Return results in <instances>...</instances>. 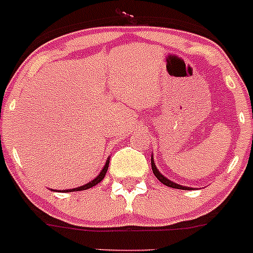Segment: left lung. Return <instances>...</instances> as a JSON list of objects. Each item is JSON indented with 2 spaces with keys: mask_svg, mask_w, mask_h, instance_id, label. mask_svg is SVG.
<instances>
[{
  "mask_svg": "<svg viewBox=\"0 0 253 253\" xmlns=\"http://www.w3.org/2000/svg\"><path fill=\"white\" fill-rule=\"evenodd\" d=\"M151 166H152V171H153V174H155L157 178H159L160 182H162L164 185L169 186V187H172V188H178V190H193L192 187H187V186H182V185H178V183L176 182H172L171 180H169L167 177H165L164 174L161 173V172L159 171V169L156 167L155 165V161H153V156H151Z\"/></svg>",
  "mask_w": 253,
  "mask_h": 253,
  "instance_id": "left-lung-1",
  "label": "left lung"
}]
</instances>
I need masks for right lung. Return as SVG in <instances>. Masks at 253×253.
I'll use <instances>...</instances> for the list:
<instances>
[{"label":"right lung","mask_w":253,"mask_h":253,"mask_svg":"<svg viewBox=\"0 0 253 253\" xmlns=\"http://www.w3.org/2000/svg\"><path fill=\"white\" fill-rule=\"evenodd\" d=\"M108 165H110V159H107V161H106L105 166H103V169H102V171H101L100 173H98V176L96 177V178H93V180H92L91 182L86 183V185H84V186H80V187H76V188L63 190L62 192H73V191H84V190H87V188H91V187H93V186H96V185H97V183H100L101 181L103 180V178H105V174H106V172H107V169H108ZM52 191H57V190H52Z\"/></svg>","instance_id":"right-lung-1"}]
</instances>
